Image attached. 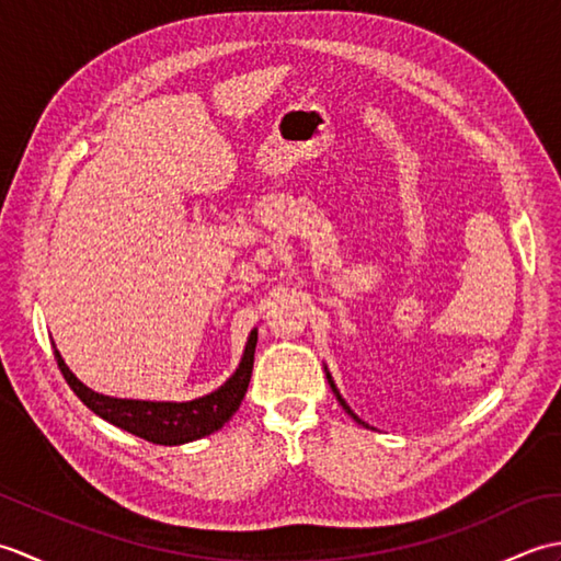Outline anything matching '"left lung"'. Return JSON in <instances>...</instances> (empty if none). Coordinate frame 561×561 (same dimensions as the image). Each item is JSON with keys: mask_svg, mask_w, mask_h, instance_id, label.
Segmentation results:
<instances>
[{"mask_svg": "<svg viewBox=\"0 0 561 561\" xmlns=\"http://www.w3.org/2000/svg\"><path fill=\"white\" fill-rule=\"evenodd\" d=\"M328 383H330L332 392H335V398L340 400V404H342V408H344V412H347V414H352V416H354V420H356V422H359V424H364V422L359 420V416H356V414L352 412V408H350V404H347V402H344V398L340 396V390H337V386H335V380H332V376H330V374H328ZM364 426H368V424H364Z\"/></svg>", "mask_w": 561, "mask_h": 561, "instance_id": "left-lung-1", "label": "left lung"}]
</instances>
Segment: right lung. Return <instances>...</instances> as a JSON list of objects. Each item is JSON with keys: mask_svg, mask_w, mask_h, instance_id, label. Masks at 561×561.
Here are the masks:
<instances>
[{"mask_svg": "<svg viewBox=\"0 0 561 561\" xmlns=\"http://www.w3.org/2000/svg\"><path fill=\"white\" fill-rule=\"evenodd\" d=\"M255 344L257 330L250 332L241 364H238L233 376L226 380L221 388L209 392V396L187 402H151L101 396V392L83 386L81 380L69 371L62 354L57 350L55 359L69 388L77 392V398L87 404L91 412L103 416L105 422L121 426L125 432L139 438L151 440V444L181 446L187 444V440H197L202 436L219 432V428L231 420L233 412L241 408V400L250 383V374H253Z\"/></svg>", "mask_w": 561, "mask_h": 561, "instance_id": "right-lung-1", "label": "right lung"}]
</instances>
